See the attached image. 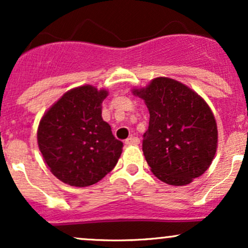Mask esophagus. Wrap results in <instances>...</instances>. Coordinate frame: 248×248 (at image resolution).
Instances as JSON below:
<instances>
[{
  "label": "esophagus",
  "mask_w": 248,
  "mask_h": 248,
  "mask_svg": "<svg viewBox=\"0 0 248 248\" xmlns=\"http://www.w3.org/2000/svg\"><path fill=\"white\" fill-rule=\"evenodd\" d=\"M124 143L128 144V146H133V144H134V146H135V144L140 143V139L136 138V136H130V138L127 139Z\"/></svg>",
  "instance_id": "1"
}]
</instances>
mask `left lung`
Returning a JSON list of instances; mask_svg holds the SVG:
<instances>
[{"label":"left lung","instance_id":"1","mask_svg":"<svg viewBox=\"0 0 248 248\" xmlns=\"http://www.w3.org/2000/svg\"><path fill=\"white\" fill-rule=\"evenodd\" d=\"M132 92L149 110L142 150L154 175L176 186L203 175L218 146L217 122L206 101L183 82L167 77Z\"/></svg>","mask_w":248,"mask_h":248}]
</instances>
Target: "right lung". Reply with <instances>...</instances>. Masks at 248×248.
<instances>
[{
  "instance_id": "right-lung-1",
  "label": "right lung",
  "mask_w": 248,
  "mask_h": 248,
  "mask_svg": "<svg viewBox=\"0 0 248 248\" xmlns=\"http://www.w3.org/2000/svg\"><path fill=\"white\" fill-rule=\"evenodd\" d=\"M105 88L82 85L67 91L39 121L37 142L59 181L84 187L98 183L118 163L124 143L102 120Z\"/></svg>"
}]
</instances>
